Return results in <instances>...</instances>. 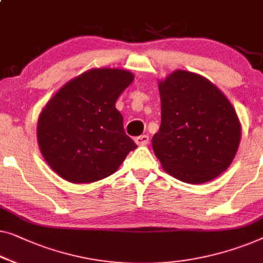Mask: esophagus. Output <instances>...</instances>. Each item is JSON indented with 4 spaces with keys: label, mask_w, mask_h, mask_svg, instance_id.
Returning a JSON list of instances; mask_svg holds the SVG:
<instances>
[{
    "label": "esophagus",
    "mask_w": 263,
    "mask_h": 263,
    "mask_svg": "<svg viewBox=\"0 0 263 263\" xmlns=\"http://www.w3.org/2000/svg\"><path fill=\"white\" fill-rule=\"evenodd\" d=\"M135 142L139 146H146V144L149 143V136L148 135H140L135 138Z\"/></svg>",
    "instance_id": "1"
}]
</instances>
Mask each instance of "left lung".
I'll return each instance as SVG.
<instances>
[{"instance_id": "8db88e82", "label": "left lung", "mask_w": 263, "mask_h": 263, "mask_svg": "<svg viewBox=\"0 0 263 263\" xmlns=\"http://www.w3.org/2000/svg\"><path fill=\"white\" fill-rule=\"evenodd\" d=\"M159 91L161 124L152 146L166 172L190 184L219 176L241 140L230 102L208 79L182 70L160 82Z\"/></svg>"}]
</instances>
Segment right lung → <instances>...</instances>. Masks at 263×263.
<instances>
[{
  "label": "right lung",
  "instance_id": "add662e5",
  "mask_svg": "<svg viewBox=\"0 0 263 263\" xmlns=\"http://www.w3.org/2000/svg\"><path fill=\"white\" fill-rule=\"evenodd\" d=\"M134 79L119 68H93L72 79L48 102L37 121L44 159L74 184L112 174L136 143L125 134L117 98Z\"/></svg>",
  "mask_w": 263,
  "mask_h": 263
}]
</instances>
